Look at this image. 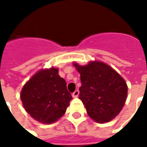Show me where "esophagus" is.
Returning <instances> with one entry per match:
<instances>
[{"mask_svg": "<svg viewBox=\"0 0 147 147\" xmlns=\"http://www.w3.org/2000/svg\"><path fill=\"white\" fill-rule=\"evenodd\" d=\"M79 94V91L77 90H76V91H75L73 93H72V96H73V97H78Z\"/></svg>", "mask_w": 147, "mask_h": 147, "instance_id": "1", "label": "esophagus"}]
</instances>
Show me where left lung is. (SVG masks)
I'll return each mask as SVG.
<instances>
[{"mask_svg":"<svg viewBox=\"0 0 147 147\" xmlns=\"http://www.w3.org/2000/svg\"><path fill=\"white\" fill-rule=\"evenodd\" d=\"M82 86L79 98L90 118L108 122L120 113L125 103L128 86L120 75L107 64L90 61L84 66L74 63Z\"/></svg>","mask_w":147,"mask_h":147,"instance_id":"8db88e82","label":"left lung"}]
</instances>
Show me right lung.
I'll return each instance as SVG.
<instances>
[{
	"instance_id": "1",
	"label": "right lung",
	"mask_w": 147,
	"mask_h": 147,
	"mask_svg": "<svg viewBox=\"0 0 147 147\" xmlns=\"http://www.w3.org/2000/svg\"><path fill=\"white\" fill-rule=\"evenodd\" d=\"M20 97L27 113L43 124L54 123L62 117L72 99L65 80L55 68L35 74L24 85Z\"/></svg>"
}]
</instances>
